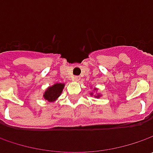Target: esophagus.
Masks as SVG:
<instances>
[{"label":"esophagus","instance_id":"obj_1","mask_svg":"<svg viewBox=\"0 0 153 153\" xmlns=\"http://www.w3.org/2000/svg\"><path fill=\"white\" fill-rule=\"evenodd\" d=\"M80 76H73V81H75V82H78V81H80Z\"/></svg>","mask_w":153,"mask_h":153}]
</instances>
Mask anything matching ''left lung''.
I'll list each match as a JSON object with an SVG mask.
<instances>
[{"label":"left lung","mask_w":153,"mask_h":153,"mask_svg":"<svg viewBox=\"0 0 153 153\" xmlns=\"http://www.w3.org/2000/svg\"><path fill=\"white\" fill-rule=\"evenodd\" d=\"M97 90L98 89L96 88H94V90H93V91H97ZM93 94H94V93H93V92H91V93H90V95H91V96H93ZM94 96L95 98H97V99H99L100 97H101V94L98 93L97 94H95V95H94Z\"/></svg>","instance_id":"8db88e82"}]
</instances>
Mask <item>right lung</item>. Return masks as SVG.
<instances>
[{"label": "right lung", "mask_w": 153, "mask_h": 153, "mask_svg": "<svg viewBox=\"0 0 153 153\" xmlns=\"http://www.w3.org/2000/svg\"><path fill=\"white\" fill-rule=\"evenodd\" d=\"M65 88V83L62 82H56L53 86L48 87L43 94V98L45 100L49 103H53L58 100V98L60 96Z\"/></svg>", "instance_id": "1"}]
</instances>
